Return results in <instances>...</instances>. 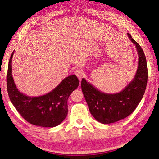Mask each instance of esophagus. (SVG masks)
Here are the masks:
<instances>
[{
  "mask_svg": "<svg viewBox=\"0 0 159 159\" xmlns=\"http://www.w3.org/2000/svg\"><path fill=\"white\" fill-rule=\"evenodd\" d=\"M75 74L77 75V77L79 78V80H81V78H83L84 75V71L81 70H77L76 71H75Z\"/></svg>",
  "mask_w": 159,
  "mask_h": 159,
  "instance_id": "1",
  "label": "esophagus"
}]
</instances>
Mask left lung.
<instances>
[{
	"mask_svg": "<svg viewBox=\"0 0 159 159\" xmlns=\"http://www.w3.org/2000/svg\"><path fill=\"white\" fill-rule=\"evenodd\" d=\"M138 53V67L133 80L117 93H106L86 81L81 80V89L91 114L103 124L115 123L131 114L141 101L147 87L148 71L145 55L141 47L127 33Z\"/></svg>",
	"mask_w": 159,
	"mask_h": 159,
	"instance_id": "left-lung-1",
	"label": "left lung"
}]
</instances>
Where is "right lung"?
Wrapping results in <instances>:
<instances>
[{"mask_svg":"<svg viewBox=\"0 0 159 159\" xmlns=\"http://www.w3.org/2000/svg\"><path fill=\"white\" fill-rule=\"evenodd\" d=\"M12 53L8 62L7 85L12 103L26 121L42 127H54L64 121L68 113V99L78 88L79 80L75 75L66 77L48 93L28 96L19 91L12 78Z\"/></svg>","mask_w":159,"mask_h":159,"instance_id":"obj_1","label":"right lung"}]
</instances>
